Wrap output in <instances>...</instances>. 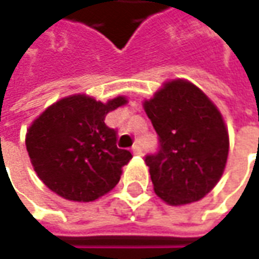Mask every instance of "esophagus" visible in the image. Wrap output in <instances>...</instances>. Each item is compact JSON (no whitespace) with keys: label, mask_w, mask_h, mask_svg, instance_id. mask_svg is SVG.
<instances>
[{"label":"esophagus","mask_w":259,"mask_h":259,"mask_svg":"<svg viewBox=\"0 0 259 259\" xmlns=\"http://www.w3.org/2000/svg\"><path fill=\"white\" fill-rule=\"evenodd\" d=\"M133 153H134V155H141V154H143V148H141V145L135 144L134 147H133Z\"/></svg>","instance_id":"obj_1"}]
</instances>
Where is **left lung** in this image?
<instances>
[{
	"label": "left lung",
	"instance_id": "obj_1",
	"mask_svg": "<svg viewBox=\"0 0 259 259\" xmlns=\"http://www.w3.org/2000/svg\"><path fill=\"white\" fill-rule=\"evenodd\" d=\"M158 135V151L145 155L154 192L171 206L197 202L226 165L229 137L219 109L193 83L167 82L144 102Z\"/></svg>",
	"mask_w": 259,
	"mask_h": 259
}]
</instances>
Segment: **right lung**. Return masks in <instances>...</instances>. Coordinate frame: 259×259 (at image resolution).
<instances>
[{"label":"right lung","mask_w":259,"mask_h":259,"mask_svg":"<svg viewBox=\"0 0 259 259\" xmlns=\"http://www.w3.org/2000/svg\"><path fill=\"white\" fill-rule=\"evenodd\" d=\"M126 104L118 96L102 104L86 95L49 106L25 135L28 157L40 180L59 196L92 202L118 184L133 154L116 147V131L105 124L109 111Z\"/></svg>","instance_id":"right-lung-1"}]
</instances>
